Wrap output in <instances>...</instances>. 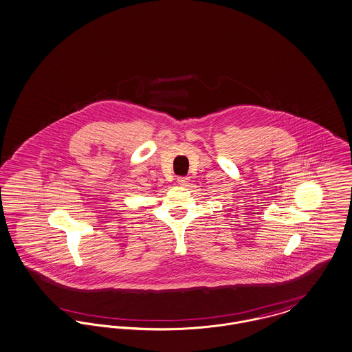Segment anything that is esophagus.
<instances>
[{
  "label": "esophagus",
  "mask_w": 352,
  "mask_h": 352,
  "mask_svg": "<svg viewBox=\"0 0 352 352\" xmlns=\"http://www.w3.org/2000/svg\"><path fill=\"white\" fill-rule=\"evenodd\" d=\"M188 180H189V177H187V176H179V177H177V183H179L180 186H187Z\"/></svg>",
  "instance_id": "obj_1"
}]
</instances>
